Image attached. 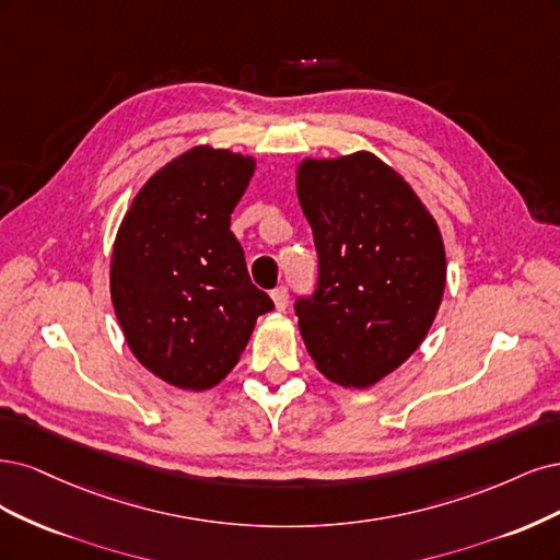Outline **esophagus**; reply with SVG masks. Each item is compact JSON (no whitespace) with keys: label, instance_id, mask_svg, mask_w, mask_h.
<instances>
[{"label":"esophagus","instance_id":"1","mask_svg":"<svg viewBox=\"0 0 560 560\" xmlns=\"http://www.w3.org/2000/svg\"><path fill=\"white\" fill-rule=\"evenodd\" d=\"M272 300H275V306L279 312H283L285 306H288V288L285 285H279V288H275L272 291Z\"/></svg>","mask_w":560,"mask_h":560}]
</instances>
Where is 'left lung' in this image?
<instances>
[{
    "label": "left lung",
    "instance_id": "left-lung-1",
    "mask_svg": "<svg viewBox=\"0 0 560 560\" xmlns=\"http://www.w3.org/2000/svg\"><path fill=\"white\" fill-rule=\"evenodd\" d=\"M300 207L314 230L318 281L295 302L304 347L330 382L370 388L421 347L446 283L440 228L374 153L306 158Z\"/></svg>",
    "mask_w": 560,
    "mask_h": 560
}]
</instances>
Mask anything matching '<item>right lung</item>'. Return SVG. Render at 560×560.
Segmentation results:
<instances>
[{
	"label": "right lung",
	"instance_id": "add662e5",
	"mask_svg": "<svg viewBox=\"0 0 560 560\" xmlns=\"http://www.w3.org/2000/svg\"><path fill=\"white\" fill-rule=\"evenodd\" d=\"M256 160L195 147L137 192L112 256V302L139 363L176 388L207 390L237 365L260 314L230 213Z\"/></svg>",
	"mask_w": 560,
	"mask_h": 560
}]
</instances>
